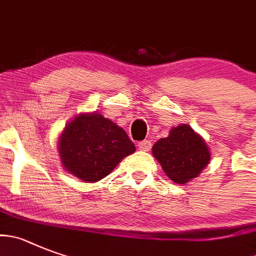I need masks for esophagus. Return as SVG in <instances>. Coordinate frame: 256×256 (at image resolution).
Here are the masks:
<instances>
[{
  "mask_svg": "<svg viewBox=\"0 0 256 256\" xmlns=\"http://www.w3.org/2000/svg\"><path fill=\"white\" fill-rule=\"evenodd\" d=\"M151 146H152L151 140H144L138 144V147H140V151H150V150H151Z\"/></svg>",
  "mask_w": 256,
  "mask_h": 256,
  "instance_id": "esophagus-1",
  "label": "esophagus"
}]
</instances>
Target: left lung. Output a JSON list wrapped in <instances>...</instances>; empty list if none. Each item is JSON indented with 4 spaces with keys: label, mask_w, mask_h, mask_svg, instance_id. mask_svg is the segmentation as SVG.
Segmentation results:
<instances>
[{
    "label": "left lung",
    "mask_w": 256,
    "mask_h": 256,
    "mask_svg": "<svg viewBox=\"0 0 256 256\" xmlns=\"http://www.w3.org/2000/svg\"><path fill=\"white\" fill-rule=\"evenodd\" d=\"M152 154L168 179L182 185L198 178L210 161V147L189 124L171 128L168 137L154 144Z\"/></svg>",
    "instance_id": "8db88e82"
}]
</instances>
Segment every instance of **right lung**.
I'll return each mask as SVG.
<instances>
[{
  "label": "right lung",
  "instance_id": "obj_1",
  "mask_svg": "<svg viewBox=\"0 0 256 256\" xmlns=\"http://www.w3.org/2000/svg\"><path fill=\"white\" fill-rule=\"evenodd\" d=\"M136 146L123 128L100 112H81L66 124L58 140L64 170L86 182L104 179Z\"/></svg>",
  "mask_w": 256,
  "mask_h": 256
}]
</instances>
